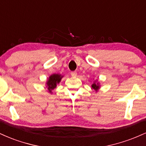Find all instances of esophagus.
Here are the masks:
<instances>
[{"instance_id":"esophagus-1","label":"esophagus","mask_w":146,"mask_h":146,"mask_svg":"<svg viewBox=\"0 0 146 146\" xmlns=\"http://www.w3.org/2000/svg\"><path fill=\"white\" fill-rule=\"evenodd\" d=\"M71 74L73 77H76L77 76V72L76 71H73V72H71Z\"/></svg>"}]
</instances>
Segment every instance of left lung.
I'll use <instances>...</instances> for the list:
<instances>
[{
    "mask_svg": "<svg viewBox=\"0 0 146 146\" xmlns=\"http://www.w3.org/2000/svg\"><path fill=\"white\" fill-rule=\"evenodd\" d=\"M98 81V80H95V81L93 82V83L92 84V85H91L92 89L95 90V92H98L100 88V84Z\"/></svg>",
    "mask_w": 146,
    "mask_h": 146,
    "instance_id": "left-lung-1",
    "label": "left lung"
}]
</instances>
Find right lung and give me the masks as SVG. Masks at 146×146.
<instances>
[{"instance_id":"add662e5","label":"right lung","mask_w":146,"mask_h":146,"mask_svg":"<svg viewBox=\"0 0 146 146\" xmlns=\"http://www.w3.org/2000/svg\"><path fill=\"white\" fill-rule=\"evenodd\" d=\"M63 77L64 75L58 74H58L54 73V74H52L48 77L47 81L46 82V86L48 93H51V94L53 93L52 90L54 89L55 88H56L57 84L60 82Z\"/></svg>"}]
</instances>
